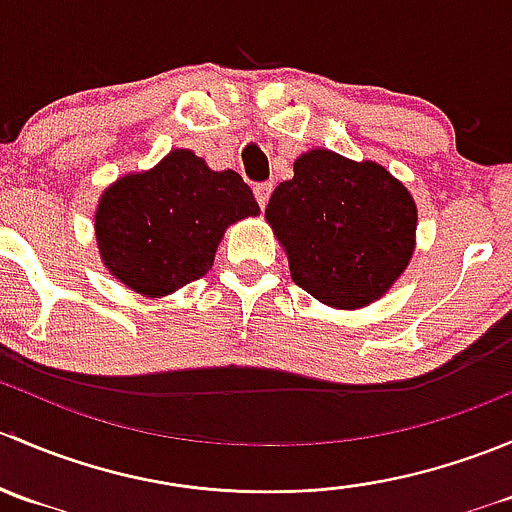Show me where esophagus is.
Here are the masks:
<instances>
[{
  "label": "esophagus",
  "mask_w": 512,
  "mask_h": 512,
  "mask_svg": "<svg viewBox=\"0 0 512 512\" xmlns=\"http://www.w3.org/2000/svg\"><path fill=\"white\" fill-rule=\"evenodd\" d=\"M270 195H272V183H257L255 185V198H257V205H260V208H265L267 200H270Z\"/></svg>",
  "instance_id": "obj_1"
}]
</instances>
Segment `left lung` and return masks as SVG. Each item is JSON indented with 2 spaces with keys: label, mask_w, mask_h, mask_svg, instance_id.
<instances>
[{
  "label": "left lung",
  "mask_w": 512,
  "mask_h": 512,
  "mask_svg": "<svg viewBox=\"0 0 512 512\" xmlns=\"http://www.w3.org/2000/svg\"><path fill=\"white\" fill-rule=\"evenodd\" d=\"M304 292L337 309H359L389 292L416 245V203L374 160L356 163L314 148L265 210Z\"/></svg>",
  "instance_id": "left-lung-1"
}]
</instances>
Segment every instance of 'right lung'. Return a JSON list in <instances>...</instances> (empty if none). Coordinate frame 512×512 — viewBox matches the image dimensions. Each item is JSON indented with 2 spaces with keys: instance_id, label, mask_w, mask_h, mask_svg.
Wrapping results in <instances>:
<instances>
[{
  "instance_id": "1",
  "label": "right lung",
  "mask_w": 512,
  "mask_h": 512,
  "mask_svg": "<svg viewBox=\"0 0 512 512\" xmlns=\"http://www.w3.org/2000/svg\"><path fill=\"white\" fill-rule=\"evenodd\" d=\"M260 213L235 170H210L178 148L156 168L118 178L96 208V242L116 280L165 297L213 267L227 225Z\"/></svg>"
}]
</instances>
